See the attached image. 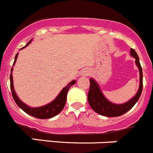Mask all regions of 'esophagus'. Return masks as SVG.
Instances as JSON below:
<instances>
[{
  "instance_id": "34e87169",
  "label": "esophagus",
  "mask_w": 153,
  "mask_h": 153,
  "mask_svg": "<svg viewBox=\"0 0 153 153\" xmlns=\"http://www.w3.org/2000/svg\"><path fill=\"white\" fill-rule=\"evenodd\" d=\"M89 74H90V72H89V70L84 69L83 71L81 72V76H87L89 75Z\"/></svg>"
}]
</instances>
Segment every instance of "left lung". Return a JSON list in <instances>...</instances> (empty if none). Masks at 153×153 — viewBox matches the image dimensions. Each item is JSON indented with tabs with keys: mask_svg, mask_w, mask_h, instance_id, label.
I'll list each match as a JSON object with an SVG mask.
<instances>
[{
	"mask_svg": "<svg viewBox=\"0 0 153 153\" xmlns=\"http://www.w3.org/2000/svg\"><path fill=\"white\" fill-rule=\"evenodd\" d=\"M131 54L136 59V64L138 67L139 71H140V87L137 94L131 100H129L128 102H125L124 104H114L109 102L105 97L96 80L91 78L89 79L90 87H89V93H88V102L91 108L98 114L106 116V117H118V116L122 115L129 110H131L140 97L143 90L142 67L140 63L138 55L134 49H131Z\"/></svg>",
	"mask_w": 153,
	"mask_h": 153,
	"instance_id": "obj_1",
	"label": "left lung"
}]
</instances>
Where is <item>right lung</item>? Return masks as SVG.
Masks as SVG:
<instances>
[{
  "mask_svg": "<svg viewBox=\"0 0 153 153\" xmlns=\"http://www.w3.org/2000/svg\"><path fill=\"white\" fill-rule=\"evenodd\" d=\"M32 42L29 41V42L26 44V45L25 47H26L27 45H29V44H30V42ZM25 47H23L22 48H24ZM18 57V53L15 56V60L14 62H13V65L15 64L16 61V58ZM12 71H13V67L11 68V73L10 76V89H11V92H12V96L13 99H14L15 102L16 103L18 106L22 109L23 111H25L26 113H27L29 115L33 116V117H37L39 119H47V118H51V117H54L55 115L58 114L60 112L62 111V109L64 108V105L66 104V101H67V92L69 90V89L71 88V86L74 84H75L76 81L72 80L71 82L67 84V86H65L62 90L61 91V92L59 93V95L57 96L54 100H53L52 102H50L49 104L46 105L42 106V107H38V108H32L28 106L27 105H26L25 103L22 102L20 99H19V97L17 96V95L16 94L14 91V88H13V76H12Z\"/></svg>",
  "mask_w": 153,
  "mask_h": 153,
  "instance_id": "obj_1",
  "label": "right lung"
}]
</instances>
